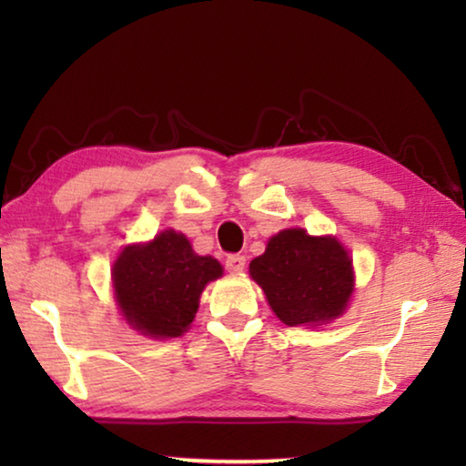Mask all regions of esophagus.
<instances>
[{
  "mask_svg": "<svg viewBox=\"0 0 466 466\" xmlns=\"http://www.w3.org/2000/svg\"><path fill=\"white\" fill-rule=\"evenodd\" d=\"M244 267H247V258L242 255H228L226 258V269L230 273H240L244 271Z\"/></svg>",
  "mask_w": 466,
  "mask_h": 466,
  "instance_id": "1",
  "label": "esophagus"
}]
</instances>
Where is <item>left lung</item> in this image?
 I'll return each instance as SVG.
<instances>
[{"label": "left lung", "instance_id": "obj_1", "mask_svg": "<svg viewBox=\"0 0 466 466\" xmlns=\"http://www.w3.org/2000/svg\"><path fill=\"white\" fill-rule=\"evenodd\" d=\"M248 271L289 327L327 325L341 317L353 294V265L343 244L302 228L275 234Z\"/></svg>", "mask_w": 466, "mask_h": 466}]
</instances>
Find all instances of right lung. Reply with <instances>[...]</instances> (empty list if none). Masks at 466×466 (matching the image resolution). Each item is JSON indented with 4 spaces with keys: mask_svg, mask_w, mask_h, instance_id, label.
Instances as JSON below:
<instances>
[{
    "mask_svg": "<svg viewBox=\"0 0 466 466\" xmlns=\"http://www.w3.org/2000/svg\"><path fill=\"white\" fill-rule=\"evenodd\" d=\"M222 271L214 257L197 255L185 234L164 230L154 240L121 250L113 265V289L131 329L172 339L191 325L201 291Z\"/></svg>",
    "mask_w": 466,
    "mask_h": 466,
    "instance_id": "1",
    "label": "right lung"
}]
</instances>
